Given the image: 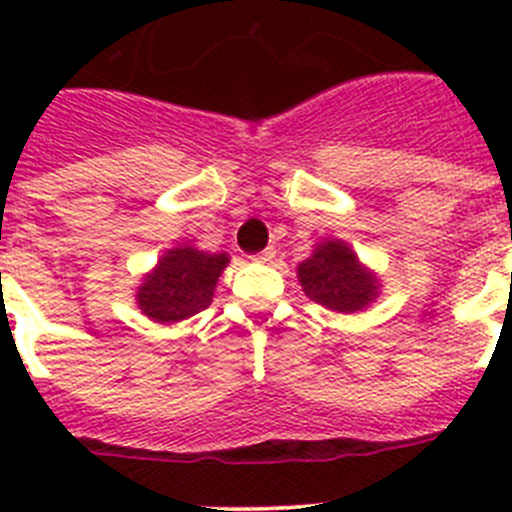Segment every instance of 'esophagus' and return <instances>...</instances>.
Here are the masks:
<instances>
[{
	"instance_id": "obj_1",
	"label": "esophagus",
	"mask_w": 512,
	"mask_h": 512,
	"mask_svg": "<svg viewBox=\"0 0 512 512\" xmlns=\"http://www.w3.org/2000/svg\"><path fill=\"white\" fill-rule=\"evenodd\" d=\"M274 259H277V251H274V248H266V251H261L253 256V261H264V264H269V261H274Z\"/></svg>"
}]
</instances>
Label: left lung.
<instances>
[{"mask_svg": "<svg viewBox=\"0 0 512 512\" xmlns=\"http://www.w3.org/2000/svg\"><path fill=\"white\" fill-rule=\"evenodd\" d=\"M297 279L312 302L343 315L366 310L382 292L377 271L369 269L341 238H320L297 266Z\"/></svg>", "mask_w": 512, "mask_h": 512, "instance_id": "left-lung-1", "label": "left lung"}]
</instances>
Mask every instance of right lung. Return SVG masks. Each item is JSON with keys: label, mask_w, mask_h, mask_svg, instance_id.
I'll use <instances>...</instances> for the list:
<instances>
[{"label": "right lung", "mask_w": 512, "mask_h": 512, "mask_svg": "<svg viewBox=\"0 0 512 512\" xmlns=\"http://www.w3.org/2000/svg\"><path fill=\"white\" fill-rule=\"evenodd\" d=\"M228 264V253H207L189 243L169 248L158 264L140 277L135 305L148 320L161 325L192 318L210 307L217 279Z\"/></svg>", "instance_id": "add662e5"}]
</instances>
